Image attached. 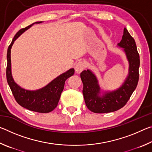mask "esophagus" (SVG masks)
I'll use <instances>...</instances> for the list:
<instances>
[{
  "mask_svg": "<svg viewBox=\"0 0 152 152\" xmlns=\"http://www.w3.org/2000/svg\"><path fill=\"white\" fill-rule=\"evenodd\" d=\"M85 67H86L85 63L82 61H80L76 64L75 70L77 73H80V72H81L82 70H84Z\"/></svg>",
  "mask_w": 152,
  "mask_h": 152,
  "instance_id": "esophagus-1",
  "label": "esophagus"
}]
</instances>
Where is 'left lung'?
I'll return each mask as SVG.
<instances>
[{
	"mask_svg": "<svg viewBox=\"0 0 152 152\" xmlns=\"http://www.w3.org/2000/svg\"><path fill=\"white\" fill-rule=\"evenodd\" d=\"M124 48L129 62V73L124 84L116 91L107 92L102 97H99L100 88L96 77L90 70H84L80 74L83 83L84 101L88 109L96 113H106L121 109L129 100L139 81V68L140 60L135 39L126 28L122 39L118 44Z\"/></svg>",
	"mask_w": 152,
	"mask_h": 152,
	"instance_id": "obj_1",
	"label": "left lung"
}]
</instances>
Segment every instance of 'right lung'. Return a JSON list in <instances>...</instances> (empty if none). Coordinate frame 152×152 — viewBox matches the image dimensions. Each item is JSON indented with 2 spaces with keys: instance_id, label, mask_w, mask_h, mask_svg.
Wrapping results in <instances>:
<instances>
[{
  "instance_id": "add662e5",
  "label": "right lung",
  "mask_w": 152,
  "mask_h": 152,
  "mask_svg": "<svg viewBox=\"0 0 152 152\" xmlns=\"http://www.w3.org/2000/svg\"><path fill=\"white\" fill-rule=\"evenodd\" d=\"M40 23L42 22H36L34 23ZM34 23L20 29L14 36L13 39L12 40V42L9 46L7 55V80L15 101L18 104L32 111L47 113L52 111L57 107L59 100L60 99L61 93L64 90L65 82L68 78L74 75V70L72 68L66 72L61 74L44 88L38 90V91H26L20 88L15 83L11 75V49L14 42L19 37V36L21 35L25 30L31 27Z\"/></svg>"
}]
</instances>
